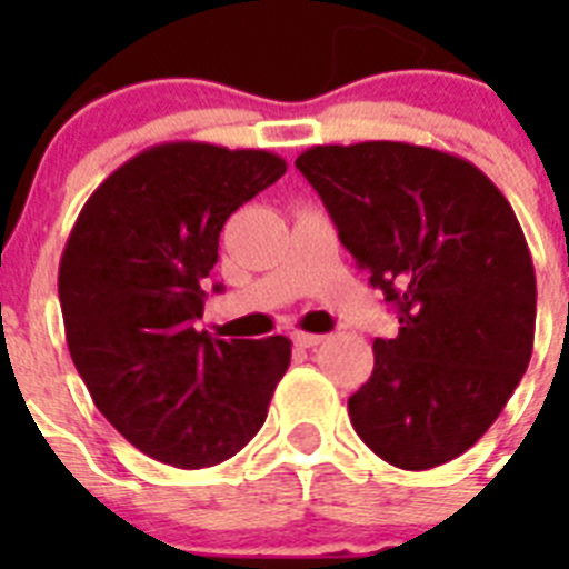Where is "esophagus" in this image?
<instances>
[{
    "mask_svg": "<svg viewBox=\"0 0 569 569\" xmlns=\"http://www.w3.org/2000/svg\"><path fill=\"white\" fill-rule=\"evenodd\" d=\"M325 339H328V336H321V333H301V330H296L293 333V345H299V347H316V345H321Z\"/></svg>",
    "mask_w": 569,
    "mask_h": 569,
    "instance_id": "esophagus-1",
    "label": "esophagus"
}]
</instances>
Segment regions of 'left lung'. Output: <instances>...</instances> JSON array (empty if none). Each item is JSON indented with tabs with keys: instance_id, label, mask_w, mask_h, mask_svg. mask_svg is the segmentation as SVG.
<instances>
[{
	"instance_id": "obj_1",
	"label": "left lung",
	"mask_w": 569,
	"mask_h": 569,
	"mask_svg": "<svg viewBox=\"0 0 569 569\" xmlns=\"http://www.w3.org/2000/svg\"><path fill=\"white\" fill-rule=\"evenodd\" d=\"M296 168L399 319L347 399L353 430L401 470L456 459L532 356L536 273L510 202L476 164L421 144H316Z\"/></svg>"
}]
</instances>
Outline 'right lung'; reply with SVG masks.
<instances>
[{"label":"right lung","mask_w":569,"mask_h":569,"mask_svg":"<svg viewBox=\"0 0 569 569\" xmlns=\"http://www.w3.org/2000/svg\"><path fill=\"white\" fill-rule=\"evenodd\" d=\"M268 150L168 142L93 190L59 261L70 359L93 405L144 456L199 470L230 459L268 416L290 339H213L202 281L230 213L281 179Z\"/></svg>","instance_id":"1"}]
</instances>
